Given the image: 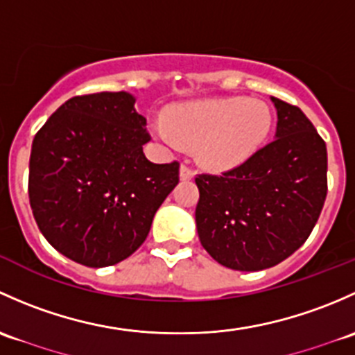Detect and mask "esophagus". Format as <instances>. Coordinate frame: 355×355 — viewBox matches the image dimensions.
Listing matches in <instances>:
<instances>
[{
  "label": "esophagus",
  "mask_w": 355,
  "mask_h": 355,
  "mask_svg": "<svg viewBox=\"0 0 355 355\" xmlns=\"http://www.w3.org/2000/svg\"><path fill=\"white\" fill-rule=\"evenodd\" d=\"M179 176H181L182 181H189V179L195 178V173H193L188 166H181V173H179Z\"/></svg>",
  "instance_id": "1"
}]
</instances>
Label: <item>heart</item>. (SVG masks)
<instances>
[{"mask_svg": "<svg viewBox=\"0 0 355 355\" xmlns=\"http://www.w3.org/2000/svg\"><path fill=\"white\" fill-rule=\"evenodd\" d=\"M272 126L270 105L244 97L184 102L152 121V131L164 144L195 147L196 160L211 171L232 169L251 159Z\"/></svg>", "mask_w": 355, "mask_h": 355, "instance_id": "heart-1", "label": "heart"}]
</instances>
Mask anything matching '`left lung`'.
Segmentation results:
<instances>
[{"label":"left lung","mask_w":355,"mask_h":355,"mask_svg":"<svg viewBox=\"0 0 355 355\" xmlns=\"http://www.w3.org/2000/svg\"><path fill=\"white\" fill-rule=\"evenodd\" d=\"M275 140L220 176L198 174L195 218L215 261L241 272L279 265L311 234L327 198V145L295 105L272 97Z\"/></svg>","instance_id":"8db88e82"}]
</instances>
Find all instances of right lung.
Masks as SVG:
<instances>
[{"label":"right lung","mask_w":355,"mask_h":355,"mask_svg":"<svg viewBox=\"0 0 355 355\" xmlns=\"http://www.w3.org/2000/svg\"><path fill=\"white\" fill-rule=\"evenodd\" d=\"M147 119L128 92L64 102L32 141L28 198L47 243L102 268L133 254L179 182V162L153 164Z\"/></svg>","instance_id":"1"}]
</instances>
